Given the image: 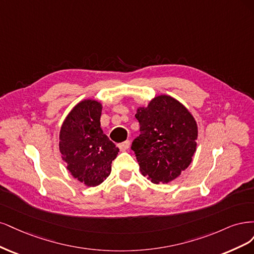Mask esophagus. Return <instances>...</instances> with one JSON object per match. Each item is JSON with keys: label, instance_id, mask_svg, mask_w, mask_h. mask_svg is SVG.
Here are the masks:
<instances>
[{"label": "esophagus", "instance_id": "1", "mask_svg": "<svg viewBox=\"0 0 254 254\" xmlns=\"http://www.w3.org/2000/svg\"><path fill=\"white\" fill-rule=\"evenodd\" d=\"M118 146H119V149H120L121 151H126V150H127V149L129 148V141L127 140V141H125V142H122V143L118 144Z\"/></svg>", "mask_w": 254, "mask_h": 254}]
</instances>
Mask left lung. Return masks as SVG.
Wrapping results in <instances>:
<instances>
[{"label":"left lung","instance_id":"8db88e82","mask_svg":"<svg viewBox=\"0 0 254 254\" xmlns=\"http://www.w3.org/2000/svg\"><path fill=\"white\" fill-rule=\"evenodd\" d=\"M135 117L140 135L132 143L139 169L153 184L174 181L190 166L196 151L197 124L185 105L160 95L148 106H139Z\"/></svg>","mask_w":254,"mask_h":254}]
</instances>
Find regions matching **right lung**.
Listing matches in <instances>:
<instances>
[{
	"instance_id": "obj_1",
	"label": "right lung",
	"mask_w": 254,
	"mask_h": 254,
	"mask_svg": "<svg viewBox=\"0 0 254 254\" xmlns=\"http://www.w3.org/2000/svg\"><path fill=\"white\" fill-rule=\"evenodd\" d=\"M101 112L102 105L96 100L79 102L63 121L59 135V150L67 170L88 187L109 177L119 152L100 127Z\"/></svg>"
}]
</instances>
